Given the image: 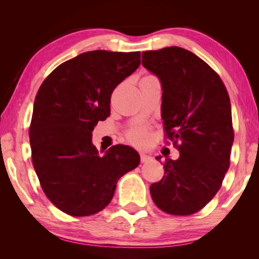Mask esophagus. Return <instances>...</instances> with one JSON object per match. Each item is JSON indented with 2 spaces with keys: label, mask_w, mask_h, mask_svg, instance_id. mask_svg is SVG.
Returning a JSON list of instances; mask_svg holds the SVG:
<instances>
[{
  "label": "esophagus",
  "mask_w": 259,
  "mask_h": 259,
  "mask_svg": "<svg viewBox=\"0 0 259 259\" xmlns=\"http://www.w3.org/2000/svg\"><path fill=\"white\" fill-rule=\"evenodd\" d=\"M140 160H142V162H143V163H147V162H149V161H151V160H152V158H151L150 155L145 154V153H142V154H140Z\"/></svg>",
  "instance_id": "34e87169"
}]
</instances>
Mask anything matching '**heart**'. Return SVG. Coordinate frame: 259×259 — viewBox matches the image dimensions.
<instances>
[{"instance_id": "heart-1", "label": "heart", "mask_w": 259, "mask_h": 259, "mask_svg": "<svg viewBox=\"0 0 259 259\" xmlns=\"http://www.w3.org/2000/svg\"><path fill=\"white\" fill-rule=\"evenodd\" d=\"M147 137H148L147 132L144 128H136L134 131H132L128 134V139L135 145L144 144L146 142Z\"/></svg>"}]
</instances>
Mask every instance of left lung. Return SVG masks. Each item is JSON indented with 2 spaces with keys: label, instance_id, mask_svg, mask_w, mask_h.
Instances as JSON below:
<instances>
[{
  "label": "left lung",
  "instance_id": "left-lung-1",
  "mask_svg": "<svg viewBox=\"0 0 259 259\" xmlns=\"http://www.w3.org/2000/svg\"><path fill=\"white\" fill-rule=\"evenodd\" d=\"M143 66L160 80L164 128L179 150L150 186L152 200L167 214L197 213L215 197L229 168L234 135L228 92L205 61L178 46L144 52Z\"/></svg>",
  "mask_w": 259,
  "mask_h": 259
}]
</instances>
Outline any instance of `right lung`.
<instances>
[{
    "instance_id": "obj_1",
    "label": "right lung",
    "mask_w": 259,
    "mask_h": 259,
    "mask_svg": "<svg viewBox=\"0 0 259 259\" xmlns=\"http://www.w3.org/2000/svg\"><path fill=\"white\" fill-rule=\"evenodd\" d=\"M139 65V52L83 53L59 65L38 89L29 131L32 163L46 197L64 213H98L120 177L138 166L139 153L130 146L99 155L92 134L110 115L113 90Z\"/></svg>"
}]
</instances>
